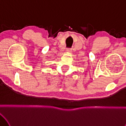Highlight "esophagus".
I'll use <instances>...</instances> for the list:
<instances>
[{
  "label": "esophagus",
  "instance_id": "obj_1",
  "mask_svg": "<svg viewBox=\"0 0 126 126\" xmlns=\"http://www.w3.org/2000/svg\"><path fill=\"white\" fill-rule=\"evenodd\" d=\"M67 51L68 52H72V48H67Z\"/></svg>",
  "mask_w": 126,
  "mask_h": 126
}]
</instances>
